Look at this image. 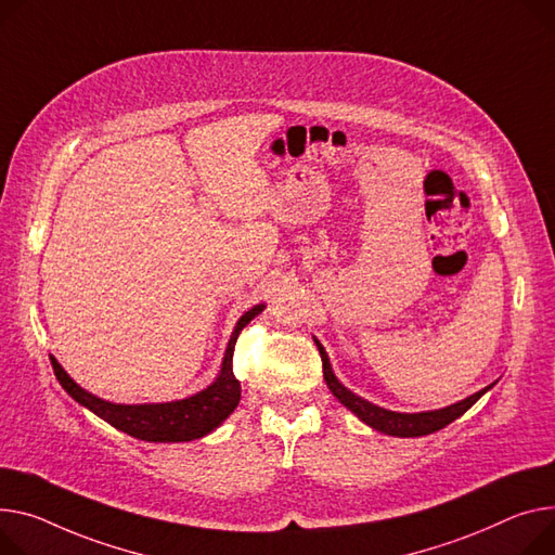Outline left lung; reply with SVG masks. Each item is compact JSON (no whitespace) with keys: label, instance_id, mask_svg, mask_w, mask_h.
Listing matches in <instances>:
<instances>
[{"label":"left lung","instance_id":"8db88e82","mask_svg":"<svg viewBox=\"0 0 555 555\" xmlns=\"http://www.w3.org/2000/svg\"><path fill=\"white\" fill-rule=\"evenodd\" d=\"M317 348H319V354H321V361H323V377H325V384L332 390V395H335L346 405V409H350L361 422H365L367 426H373L379 433L395 435V437H422V435H430L435 430H441L444 426H449L451 422H455L457 417H462L470 409V405L491 388V386H487L485 390H479V392L470 395L468 399H464L460 403H453V405H449V409H441V411L415 413V415L392 413V411L379 409V405L365 401V399L357 397L354 392H350L348 388H344L337 382V377L332 375L327 354H325V350L319 341H317Z\"/></svg>","mask_w":555,"mask_h":555}]
</instances>
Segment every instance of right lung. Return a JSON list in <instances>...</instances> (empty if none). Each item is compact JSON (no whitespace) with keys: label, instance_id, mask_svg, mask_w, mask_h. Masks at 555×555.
Wrapping results in <instances>:
<instances>
[{"label":"right lung","instance_id":"1","mask_svg":"<svg viewBox=\"0 0 555 555\" xmlns=\"http://www.w3.org/2000/svg\"><path fill=\"white\" fill-rule=\"evenodd\" d=\"M266 306H254L249 312L241 317L236 323L234 335L230 339L223 367H220L218 379L201 390L194 397L171 401V403H140V405H122V403H111L104 399L93 397L85 388H80L73 382L64 367L57 363L55 357H51L53 373L62 388L76 399L78 403L87 405L91 413L116 426L118 430L144 439V441H190L198 439L207 433H211L216 426L223 424L238 405L241 399V382L234 377L232 357L234 346L241 335V330L256 317L261 314Z\"/></svg>","mask_w":555,"mask_h":555}]
</instances>
